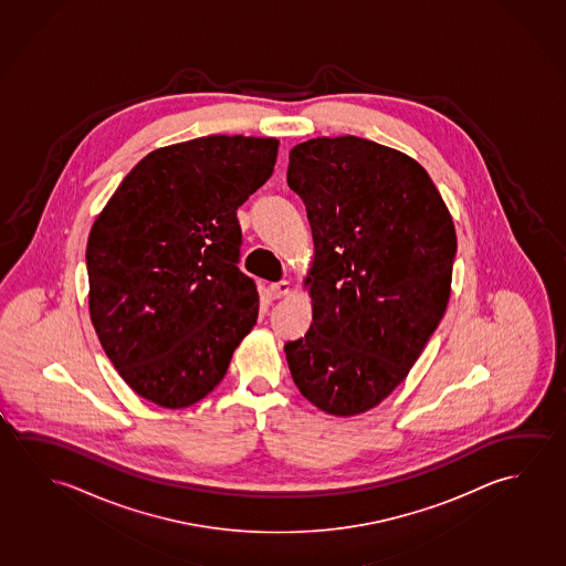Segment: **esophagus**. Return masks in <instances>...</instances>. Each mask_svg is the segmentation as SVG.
Segmentation results:
<instances>
[{
    "label": "esophagus",
    "mask_w": 566,
    "mask_h": 566,
    "mask_svg": "<svg viewBox=\"0 0 566 566\" xmlns=\"http://www.w3.org/2000/svg\"><path fill=\"white\" fill-rule=\"evenodd\" d=\"M270 293L273 298H283V296H287L291 293V283L289 281L273 283V285H270Z\"/></svg>",
    "instance_id": "34e87169"
}]
</instances>
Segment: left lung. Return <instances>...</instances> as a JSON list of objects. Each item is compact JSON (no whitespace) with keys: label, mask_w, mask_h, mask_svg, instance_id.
<instances>
[{"label":"left lung","mask_w":566,"mask_h":566,"mask_svg":"<svg viewBox=\"0 0 566 566\" xmlns=\"http://www.w3.org/2000/svg\"><path fill=\"white\" fill-rule=\"evenodd\" d=\"M314 255L313 323L285 344L298 391L354 417L403 381L447 311L457 230L413 157L356 135L314 137L289 153Z\"/></svg>","instance_id":"8db88e82"}]
</instances>
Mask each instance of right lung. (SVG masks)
<instances>
[{
  "mask_svg": "<svg viewBox=\"0 0 566 566\" xmlns=\"http://www.w3.org/2000/svg\"><path fill=\"white\" fill-rule=\"evenodd\" d=\"M279 139L207 135L147 153L92 224L88 311L135 394L182 409L214 389L260 295L238 270L235 210L270 179Z\"/></svg>",
  "mask_w": 566,
  "mask_h": 566,
  "instance_id": "1",
  "label": "right lung"
}]
</instances>
